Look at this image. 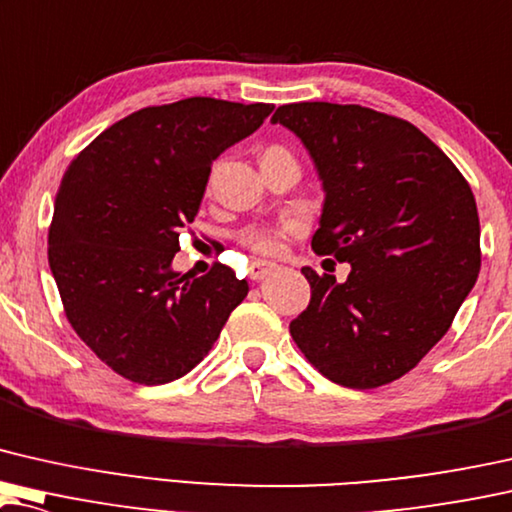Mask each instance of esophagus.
<instances>
[{
	"instance_id": "obj_1",
	"label": "esophagus",
	"mask_w": 512,
	"mask_h": 512,
	"mask_svg": "<svg viewBox=\"0 0 512 512\" xmlns=\"http://www.w3.org/2000/svg\"><path fill=\"white\" fill-rule=\"evenodd\" d=\"M274 270H277V263L254 261V263H251V268H249V277L254 281H261V279L268 277V274H272Z\"/></svg>"
}]
</instances>
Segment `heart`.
Segmentation results:
<instances>
[{
  "mask_svg": "<svg viewBox=\"0 0 512 512\" xmlns=\"http://www.w3.org/2000/svg\"><path fill=\"white\" fill-rule=\"evenodd\" d=\"M268 152L286 154L281 147H270ZM244 242H247L251 249L261 251V254H277V251L281 249V244H284V231H277V228H254V231H249L247 235H244Z\"/></svg>",
  "mask_w": 512,
  "mask_h": 512,
  "instance_id": "b5f03b06",
  "label": "heart"
}]
</instances>
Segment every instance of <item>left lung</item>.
<instances>
[{
  "instance_id": "1",
  "label": "left lung",
  "mask_w": 512,
  "mask_h": 512,
  "mask_svg": "<svg viewBox=\"0 0 512 512\" xmlns=\"http://www.w3.org/2000/svg\"><path fill=\"white\" fill-rule=\"evenodd\" d=\"M323 184L311 249L351 265L346 281L302 268L309 307L291 335L323 376L369 390L411 372L471 293L480 221L469 182L411 122L362 106H279Z\"/></svg>"
}]
</instances>
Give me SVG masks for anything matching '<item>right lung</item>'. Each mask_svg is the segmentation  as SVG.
I'll list each match as a JSON object with an SVG mask.
<instances>
[{
  "mask_svg": "<svg viewBox=\"0 0 512 512\" xmlns=\"http://www.w3.org/2000/svg\"><path fill=\"white\" fill-rule=\"evenodd\" d=\"M272 103L191 96L143 108L96 136L66 168L48 263L76 335L124 379H180L217 342L247 279L226 265L173 270L212 161L265 122Z\"/></svg>",
  "mask_w": 512,
  "mask_h": 512,
  "instance_id": "obj_1",
  "label": "right lung"
}]
</instances>
